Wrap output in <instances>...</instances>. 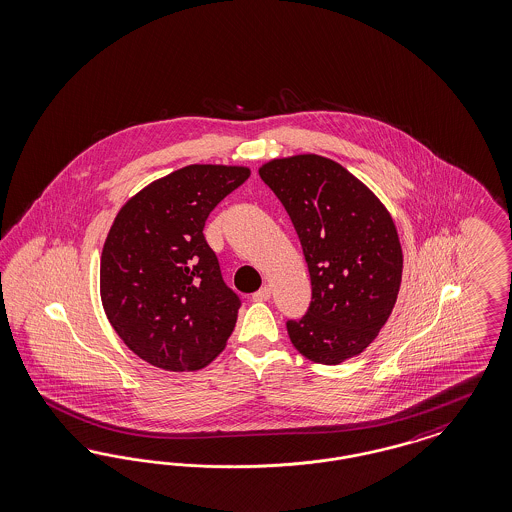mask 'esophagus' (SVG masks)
<instances>
[{"label":"esophagus","instance_id":"1","mask_svg":"<svg viewBox=\"0 0 512 512\" xmlns=\"http://www.w3.org/2000/svg\"><path fill=\"white\" fill-rule=\"evenodd\" d=\"M252 298L256 300V302H266L271 298V287H262V289L258 290V292H254L252 294Z\"/></svg>","mask_w":512,"mask_h":512}]
</instances>
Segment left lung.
<instances>
[{
    "instance_id": "left-lung-1",
    "label": "left lung",
    "mask_w": 512,
    "mask_h": 512,
    "mask_svg": "<svg viewBox=\"0 0 512 512\" xmlns=\"http://www.w3.org/2000/svg\"><path fill=\"white\" fill-rule=\"evenodd\" d=\"M258 172L283 202L312 279L308 313L287 321L292 346L323 365L359 356L400 292L403 254L390 212L365 183L325 156L275 158Z\"/></svg>"
}]
</instances>
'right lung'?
Here are the masks:
<instances>
[{
  "label": "right lung",
  "instance_id": "1",
  "mask_svg": "<svg viewBox=\"0 0 512 512\" xmlns=\"http://www.w3.org/2000/svg\"><path fill=\"white\" fill-rule=\"evenodd\" d=\"M248 176L245 166L191 164L116 214L101 254V300L112 329L147 363L197 371L225 348L241 300L202 229Z\"/></svg>",
  "mask_w": 512,
  "mask_h": 512
}]
</instances>
